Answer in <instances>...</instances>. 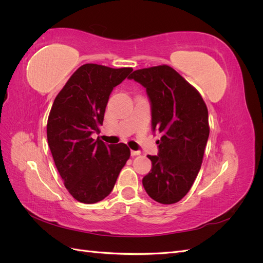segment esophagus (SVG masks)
Masks as SVG:
<instances>
[{"mask_svg":"<svg viewBox=\"0 0 263 263\" xmlns=\"http://www.w3.org/2000/svg\"><path fill=\"white\" fill-rule=\"evenodd\" d=\"M130 154H132V156H133V157H135V156H139V155H140V151H139V150H132V151H130Z\"/></svg>","mask_w":263,"mask_h":263,"instance_id":"obj_1","label":"esophagus"}]
</instances>
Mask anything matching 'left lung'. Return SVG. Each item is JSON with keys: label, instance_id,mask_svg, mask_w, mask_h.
<instances>
[{"label": "left lung", "instance_id": "obj_1", "mask_svg": "<svg viewBox=\"0 0 263 263\" xmlns=\"http://www.w3.org/2000/svg\"><path fill=\"white\" fill-rule=\"evenodd\" d=\"M129 79L146 87L153 128L162 135L157 141L159 156H147L153 168L142 185L156 202L174 204L187 194L201 169L210 135L208 106L170 66L135 70Z\"/></svg>", "mask_w": 263, "mask_h": 263}]
</instances>
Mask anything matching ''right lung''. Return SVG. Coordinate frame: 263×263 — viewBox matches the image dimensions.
<instances>
[{"instance_id": "right-lung-1", "label": "right lung", "mask_w": 263, "mask_h": 263, "mask_svg": "<svg viewBox=\"0 0 263 263\" xmlns=\"http://www.w3.org/2000/svg\"><path fill=\"white\" fill-rule=\"evenodd\" d=\"M132 71L85 63L53 101L47 139L63 184L78 202L104 200L130 157L127 145H105L91 135L100 133L110 92Z\"/></svg>"}]
</instances>
